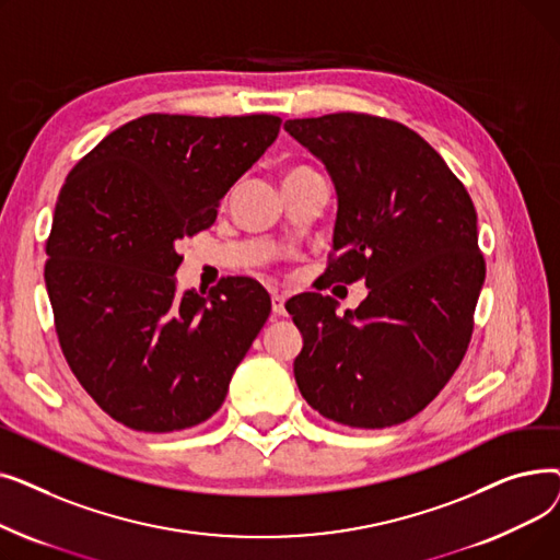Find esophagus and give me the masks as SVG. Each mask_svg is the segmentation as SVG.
<instances>
[{"label": "esophagus", "instance_id": "34e87169", "mask_svg": "<svg viewBox=\"0 0 560 560\" xmlns=\"http://www.w3.org/2000/svg\"><path fill=\"white\" fill-rule=\"evenodd\" d=\"M272 313L285 317V300L281 295H272Z\"/></svg>", "mask_w": 560, "mask_h": 560}]
</instances>
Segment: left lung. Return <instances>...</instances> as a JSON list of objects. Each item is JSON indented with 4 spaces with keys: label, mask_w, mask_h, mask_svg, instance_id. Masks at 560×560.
<instances>
[{
    "label": "left lung",
    "mask_w": 560,
    "mask_h": 560,
    "mask_svg": "<svg viewBox=\"0 0 560 560\" xmlns=\"http://www.w3.org/2000/svg\"><path fill=\"white\" fill-rule=\"evenodd\" d=\"M325 163L338 197L327 283L363 279L368 298L302 292L285 302L302 331V397L334 422H406L460 365L486 279L477 211L433 147L408 127L365 113L285 120Z\"/></svg>",
    "instance_id": "8db88e82"
}]
</instances>
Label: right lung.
<instances>
[{
  "label": "right lung",
  "instance_id": "add662e5",
  "mask_svg": "<svg viewBox=\"0 0 560 560\" xmlns=\"http://www.w3.org/2000/svg\"><path fill=\"white\" fill-rule=\"evenodd\" d=\"M277 115H142L83 156L58 192L45 283L79 384L129 429L209 420L270 315L268 290L226 277L176 292V245L277 140Z\"/></svg>",
  "mask_w": 560,
  "mask_h": 560
}]
</instances>
